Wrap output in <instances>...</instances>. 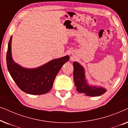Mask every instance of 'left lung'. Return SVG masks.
<instances>
[{"mask_svg": "<svg viewBox=\"0 0 128 128\" xmlns=\"http://www.w3.org/2000/svg\"><path fill=\"white\" fill-rule=\"evenodd\" d=\"M73 79L76 90L80 93L91 97L100 96L106 92V89L100 86L90 84L86 77L84 68L78 62H73Z\"/></svg>", "mask_w": 128, "mask_h": 128, "instance_id": "8db88e82", "label": "left lung"}]
</instances>
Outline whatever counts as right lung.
<instances>
[{
	"label": "right lung",
	"instance_id": "obj_1",
	"mask_svg": "<svg viewBox=\"0 0 128 128\" xmlns=\"http://www.w3.org/2000/svg\"><path fill=\"white\" fill-rule=\"evenodd\" d=\"M11 36L6 55L8 70L17 86L27 94L41 95L51 90L55 78L69 55L54 59L36 68H26L16 63L12 58Z\"/></svg>",
	"mask_w": 128,
	"mask_h": 128
}]
</instances>
